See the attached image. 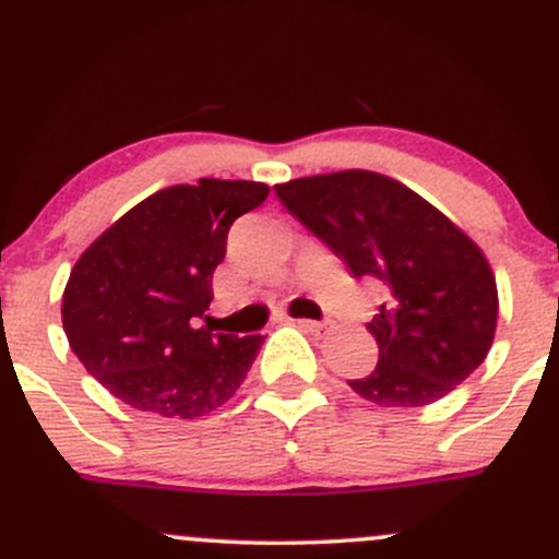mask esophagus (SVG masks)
Wrapping results in <instances>:
<instances>
[{
	"label": "esophagus",
	"mask_w": 559,
	"mask_h": 559,
	"mask_svg": "<svg viewBox=\"0 0 559 559\" xmlns=\"http://www.w3.org/2000/svg\"><path fill=\"white\" fill-rule=\"evenodd\" d=\"M295 324L299 326V329H305V332H310V334H324L326 332V324H321V321H310V319H297Z\"/></svg>",
	"instance_id": "1"
}]
</instances>
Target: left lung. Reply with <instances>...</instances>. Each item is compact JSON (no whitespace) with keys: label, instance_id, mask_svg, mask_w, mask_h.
Here are the masks:
<instances>
[{"label":"left lung","instance_id":"1","mask_svg":"<svg viewBox=\"0 0 559 559\" xmlns=\"http://www.w3.org/2000/svg\"><path fill=\"white\" fill-rule=\"evenodd\" d=\"M275 195L354 278L367 275L388 289L367 324L378 367L348 380L358 396L380 407H423L485 361L498 321L496 275L442 211L374 171L305 176L275 185Z\"/></svg>","mask_w":559,"mask_h":559}]
</instances>
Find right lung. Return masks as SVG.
Returning <instances> with one entry per match:
<instances>
[{
    "label": "right lung",
    "mask_w": 559,
    "mask_h": 559,
    "mask_svg": "<svg viewBox=\"0 0 559 559\" xmlns=\"http://www.w3.org/2000/svg\"><path fill=\"white\" fill-rule=\"evenodd\" d=\"M262 181L198 179L133 205L82 251L61 319L74 356L120 402L163 418H201L227 402L262 334L198 326L238 216L267 198Z\"/></svg>",
    "instance_id": "obj_1"
}]
</instances>
